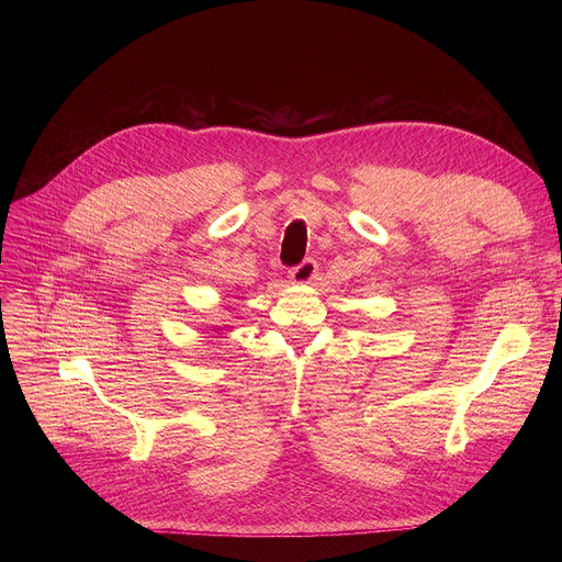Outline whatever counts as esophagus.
<instances>
[{
  "instance_id": "obj_1",
  "label": "esophagus",
  "mask_w": 562,
  "mask_h": 562,
  "mask_svg": "<svg viewBox=\"0 0 562 562\" xmlns=\"http://www.w3.org/2000/svg\"><path fill=\"white\" fill-rule=\"evenodd\" d=\"M315 271H317V265L313 258H304L297 267H293L289 271V278L295 282V284H308L313 278H315Z\"/></svg>"
}]
</instances>
